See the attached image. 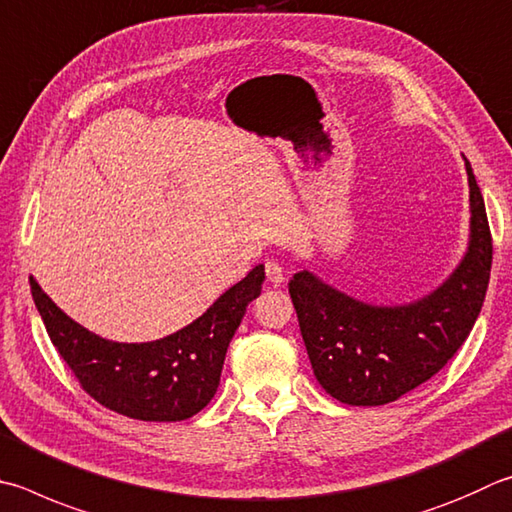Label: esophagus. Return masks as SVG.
<instances>
[{
    "label": "esophagus",
    "instance_id": "esophagus-1",
    "mask_svg": "<svg viewBox=\"0 0 512 512\" xmlns=\"http://www.w3.org/2000/svg\"><path fill=\"white\" fill-rule=\"evenodd\" d=\"M266 268V280L271 284H282L284 282V271H282V264L275 262V259H268L264 264Z\"/></svg>",
    "mask_w": 512,
    "mask_h": 512
}]
</instances>
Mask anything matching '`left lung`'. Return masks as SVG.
<instances>
[{"label":"left lung","mask_w":512,"mask_h":512,"mask_svg":"<svg viewBox=\"0 0 512 512\" xmlns=\"http://www.w3.org/2000/svg\"><path fill=\"white\" fill-rule=\"evenodd\" d=\"M470 183V244L448 280L403 306H374L324 284L309 271L288 282L313 374L347 405H387L448 365L470 336L488 291L492 237L481 190Z\"/></svg>","instance_id":"8db88e82"}]
</instances>
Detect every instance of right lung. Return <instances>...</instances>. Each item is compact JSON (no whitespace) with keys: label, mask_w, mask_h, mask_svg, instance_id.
I'll list each match as a JSON object with an SVG mask.
<instances>
[{"label":"right lung","mask_w":512,"mask_h":512,"mask_svg":"<svg viewBox=\"0 0 512 512\" xmlns=\"http://www.w3.org/2000/svg\"><path fill=\"white\" fill-rule=\"evenodd\" d=\"M29 282L53 347L94 401L136 421L172 423L201 412L217 394L230 340L246 306L262 293L264 266H255L188 327L141 345L87 331L33 277Z\"/></svg>","instance_id":"1"}]
</instances>
